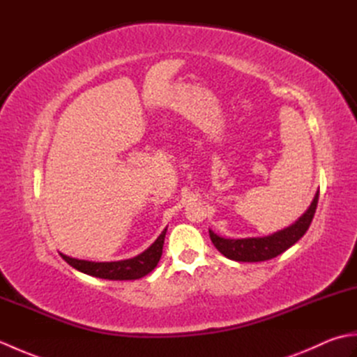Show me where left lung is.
Listing matches in <instances>:
<instances>
[{
    "mask_svg": "<svg viewBox=\"0 0 357 357\" xmlns=\"http://www.w3.org/2000/svg\"><path fill=\"white\" fill-rule=\"evenodd\" d=\"M317 199H319V190L314 195L312 206L308 207V210L298 219V221L291 224L290 227H287L284 230L268 234V236L227 239L219 236L215 231L208 230L210 239L219 252L231 261L261 262L273 259V257L284 253L287 248L294 245L296 242L304 236L316 213Z\"/></svg>",
    "mask_w": 357,
    "mask_h": 357,
    "instance_id": "left-lung-1",
    "label": "left lung"
}]
</instances>
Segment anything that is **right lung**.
<instances>
[{"mask_svg":"<svg viewBox=\"0 0 357 357\" xmlns=\"http://www.w3.org/2000/svg\"><path fill=\"white\" fill-rule=\"evenodd\" d=\"M165 231L167 229H164V231L159 234L158 239L146 250V252L132 257V259L115 262H92L84 259H75V257L66 256L63 253L59 255H61L63 259L69 264L70 267L77 268L81 273H86V275L109 280H133L149 275V273L158 265L162 255Z\"/></svg>","mask_w":357,"mask_h":357,"instance_id":"1","label":"right lung"}]
</instances>
